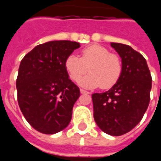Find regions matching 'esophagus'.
Wrapping results in <instances>:
<instances>
[{
    "mask_svg": "<svg viewBox=\"0 0 161 161\" xmlns=\"http://www.w3.org/2000/svg\"><path fill=\"white\" fill-rule=\"evenodd\" d=\"M80 92H81V94H90V92H89V91H84V90H82V89L80 90Z\"/></svg>",
    "mask_w": 161,
    "mask_h": 161,
    "instance_id": "1",
    "label": "esophagus"
}]
</instances>
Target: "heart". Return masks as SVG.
I'll list each match as a JSON object with an SVG mask.
<instances>
[{"label":"heart","mask_w":161,"mask_h":161,"mask_svg":"<svg viewBox=\"0 0 161 161\" xmlns=\"http://www.w3.org/2000/svg\"><path fill=\"white\" fill-rule=\"evenodd\" d=\"M64 68L72 81L77 82L88 71L90 74L79 81V85L86 89L101 86L111 88L121 77L122 64L116 54L110 53L106 47L91 45L82 50L81 57L70 54L64 61Z\"/></svg>","instance_id":"b5f03b06"}]
</instances>
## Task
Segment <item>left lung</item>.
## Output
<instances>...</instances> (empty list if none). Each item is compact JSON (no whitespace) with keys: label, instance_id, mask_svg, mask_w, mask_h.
Listing matches in <instances>:
<instances>
[{"label":"left lung","instance_id":"8db88e82","mask_svg":"<svg viewBox=\"0 0 161 161\" xmlns=\"http://www.w3.org/2000/svg\"><path fill=\"white\" fill-rule=\"evenodd\" d=\"M118 53L122 71L108 91L92 94L96 123L113 136L128 133L141 121L148 107L152 77L145 58L131 46L110 43Z\"/></svg>","mask_w":161,"mask_h":161}]
</instances>
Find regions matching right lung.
I'll use <instances>...</instances> for the list:
<instances>
[{"mask_svg":"<svg viewBox=\"0 0 161 161\" xmlns=\"http://www.w3.org/2000/svg\"><path fill=\"white\" fill-rule=\"evenodd\" d=\"M80 44L53 40L35 46L23 58L16 80L24 117L37 131L53 135L70 123L80 91L69 78L64 61Z\"/></svg>","mask_w":161,"mask_h":161,"instance_id":"right-lung-1","label":"right lung"}]
</instances>
